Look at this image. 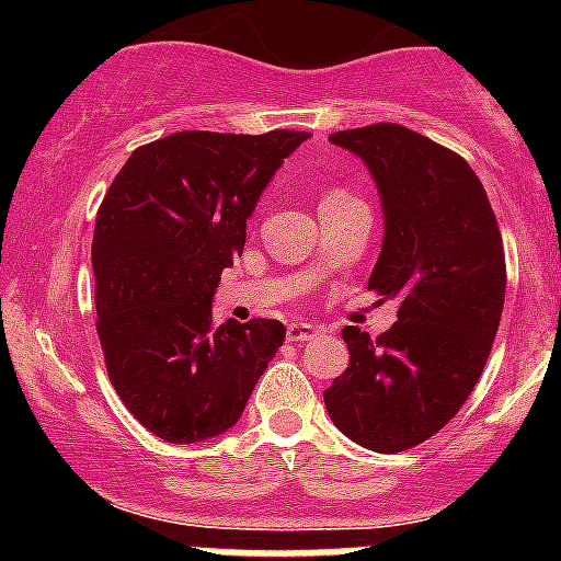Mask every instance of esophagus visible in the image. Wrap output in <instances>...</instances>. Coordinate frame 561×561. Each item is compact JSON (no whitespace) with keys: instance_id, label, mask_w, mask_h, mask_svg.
<instances>
[{"instance_id":"esophagus-1","label":"esophagus","mask_w":561,"mask_h":561,"mask_svg":"<svg viewBox=\"0 0 561 561\" xmlns=\"http://www.w3.org/2000/svg\"><path fill=\"white\" fill-rule=\"evenodd\" d=\"M317 336V328L309 325V322H290L287 325V339L290 342H309V339Z\"/></svg>"}]
</instances>
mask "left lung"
<instances>
[{
    "mask_svg": "<svg viewBox=\"0 0 561 561\" xmlns=\"http://www.w3.org/2000/svg\"><path fill=\"white\" fill-rule=\"evenodd\" d=\"M375 175L386 239L369 290L399 304L371 339L342 331L344 375L322 393L353 443L401 454L426 443L480 380L505 304V247L483 184L463 157L401 124L331 135Z\"/></svg>",
    "mask_w": 561,
    "mask_h": 561,
    "instance_id": "left-lung-1",
    "label": "left lung"
}]
</instances>
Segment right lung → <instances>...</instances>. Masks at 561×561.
Segmentation results:
<instances>
[{
    "instance_id": "obj_1",
    "label": "right lung",
    "mask_w": 561,
    "mask_h": 561,
    "mask_svg": "<svg viewBox=\"0 0 561 561\" xmlns=\"http://www.w3.org/2000/svg\"><path fill=\"white\" fill-rule=\"evenodd\" d=\"M309 133L186 129L129 154L92 241L98 336L118 399L165 443H201L244 412L285 342L279 320L214 325L222 271L247 219Z\"/></svg>"
}]
</instances>
